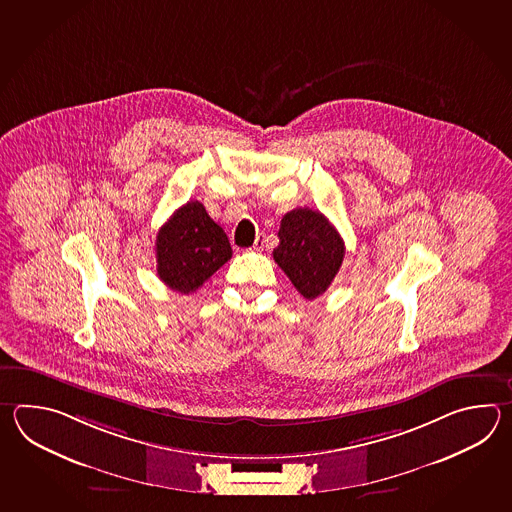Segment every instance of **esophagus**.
Returning a JSON list of instances; mask_svg holds the SVG:
<instances>
[{
	"label": "esophagus",
	"instance_id": "34e87169",
	"mask_svg": "<svg viewBox=\"0 0 512 512\" xmlns=\"http://www.w3.org/2000/svg\"><path fill=\"white\" fill-rule=\"evenodd\" d=\"M267 247V238H265V234H258V238L254 241V245H252V251H263Z\"/></svg>",
	"mask_w": 512,
	"mask_h": 512
}]
</instances>
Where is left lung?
Wrapping results in <instances>:
<instances>
[{
    "mask_svg": "<svg viewBox=\"0 0 512 512\" xmlns=\"http://www.w3.org/2000/svg\"><path fill=\"white\" fill-rule=\"evenodd\" d=\"M278 238L272 256L296 291L305 300L326 293L346 254L344 240L329 219L311 208H294L283 216Z\"/></svg>",
    "mask_w": 512,
    "mask_h": 512,
    "instance_id": "1",
    "label": "left lung"
}]
</instances>
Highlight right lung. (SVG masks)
I'll list each match as a JSON object with an SVG mask.
<instances>
[{
  "label": "right lung",
  "mask_w": 512,
  "mask_h": 512,
  "mask_svg": "<svg viewBox=\"0 0 512 512\" xmlns=\"http://www.w3.org/2000/svg\"><path fill=\"white\" fill-rule=\"evenodd\" d=\"M157 274L172 291L190 294L232 258L229 238L199 201H188L157 232Z\"/></svg>",
  "instance_id": "1"
}]
</instances>
